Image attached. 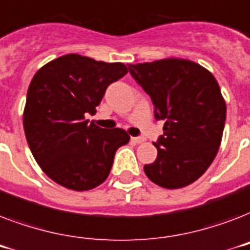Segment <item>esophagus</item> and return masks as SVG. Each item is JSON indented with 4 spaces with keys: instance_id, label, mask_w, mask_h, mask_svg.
<instances>
[{
    "instance_id": "1",
    "label": "esophagus",
    "mask_w": 250,
    "mask_h": 250,
    "mask_svg": "<svg viewBox=\"0 0 250 250\" xmlns=\"http://www.w3.org/2000/svg\"><path fill=\"white\" fill-rule=\"evenodd\" d=\"M131 140H132L133 143H136V144H141V143H144L145 139L144 137H132Z\"/></svg>"
}]
</instances>
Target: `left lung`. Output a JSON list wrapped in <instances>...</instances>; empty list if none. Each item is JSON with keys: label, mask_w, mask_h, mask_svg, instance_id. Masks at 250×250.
Returning <instances> with one entry per match:
<instances>
[{"label": "left lung", "mask_w": 250, "mask_h": 250, "mask_svg": "<svg viewBox=\"0 0 250 250\" xmlns=\"http://www.w3.org/2000/svg\"><path fill=\"white\" fill-rule=\"evenodd\" d=\"M152 98L156 119L165 121L154 143L157 160L145 165L153 183L167 189L189 186L211 165L221 145L226 102L213 74L180 58L128 64Z\"/></svg>", "instance_id": "1"}]
</instances>
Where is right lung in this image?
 Returning <instances> with one entry per match:
<instances>
[{"label": "right lung", "instance_id": "1", "mask_svg": "<svg viewBox=\"0 0 250 250\" xmlns=\"http://www.w3.org/2000/svg\"><path fill=\"white\" fill-rule=\"evenodd\" d=\"M127 71L121 62L66 54L32 78L23 113L25 139L41 170L57 184L89 190L109 176L115 152L129 135L101 128L85 115L96 113L106 88Z\"/></svg>", "mask_w": 250, "mask_h": 250}]
</instances>
